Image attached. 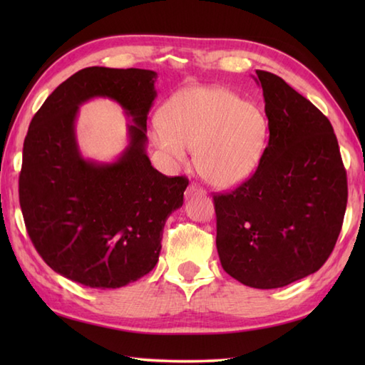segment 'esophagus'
<instances>
[{
	"instance_id": "1",
	"label": "esophagus",
	"mask_w": 365,
	"mask_h": 365,
	"mask_svg": "<svg viewBox=\"0 0 365 365\" xmlns=\"http://www.w3.org/2000/svg\"><path fill=\"white\" fill-rule=\"evenodd\" d=\"M192 195H205V190L197 187L196 183H191L187 190V197H191Z\"/></svg>"
}]
</instances>
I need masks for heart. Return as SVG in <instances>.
Instances as JSON below:
<instances>
[{"mask_svg": "<svg viewBox=\"0 0 365 365\" xmlns=\"http://www.w3.org/2000/svg\"><path fill=\"white\" fill-rule=\"evenodd\" d=\"M268 135L260 108L218 86H188L168 100L153 123L155 145L174 163L195 150L199 175L216 188H234L259 166Z\"/></svg>", "mask_w": 365, "mask_h": 365, "instance_id": "obj_1", "label": "heart"}]
</instances>
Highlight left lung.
I'll return each mask as SVG.
<instances>
[{"mask_svg":"<svg viewBox=\"0 0 365 365\" xmlns=\"http://www.w3.org/2000/svg\"><path fill=\"white\" fill-rule=\"evenodd\" d=\"M255 73L268 145L246 182L213 196L216 247L224 271L238 282L277 289L319 271L334 250L346 170L327 115L281 76Z\"/></svg>","mask_w":365,"mask_h":365,"instance_id":"1","label":"left lung"}]
</instances>
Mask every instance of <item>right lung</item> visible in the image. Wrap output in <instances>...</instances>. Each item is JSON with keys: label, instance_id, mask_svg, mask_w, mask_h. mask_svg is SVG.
<instances>
[{"label": "right lung", "instance_id": "add662e5", "mask_svg": "<svg viewBox=\"0 0 365 365\" xmlns=\"http://www.w3.org/2000/svg\"><path fill=\"white\" fill-rule=\"evenodd\" d=\"M157 72L88 67L54 89L23 144L19 196L28 235L53 271L92 289H119L157 265L168 216L183 204L188 178L166 177L145 153ZM118 101L129 145L113 163L84 159L74 120L91 98Z\"/></svg>", "mask_w": 365, "mask_h": 365}]
</instances>
